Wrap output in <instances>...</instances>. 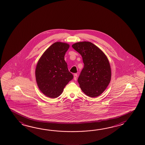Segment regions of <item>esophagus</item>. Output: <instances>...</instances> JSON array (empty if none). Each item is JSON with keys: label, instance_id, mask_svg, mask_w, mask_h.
I'll list each match as a JSON object with an SVG mask.
<instances>
[{"label": "esophagus", "instance_id": "34e87169", "mask_svg": "<svg viewBox=\"0 0 145 145\" xmlns=\"http://www.w3.org/2000/svg\"><path fill=\"white\" fill-rule=\"evenodd\" d=\"M77 76H78V75H77V74H74V80H75V81H76V80H77Z\"/></svg>", "mask_w": 145, "mask_h": 145}]
</instances>
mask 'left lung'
<instances>
[{
    "instance_id": "1",
    "label": "left lung",
    "mask_w": 145,
    "mask_h": 145,
    "mask_svg": "<svg viewBox=\"0 0 145 145\" xmlns=\"http://www.w3.org/2000/svg\"><path fill=\"white\" fill-rule=\"evenodd\" d=\"M72 47L82 56L84 63L78 79L80 88L91 97L100 95L111 80V68L107 56L90 42H79Z\"/></svg>"
}]
</instances>
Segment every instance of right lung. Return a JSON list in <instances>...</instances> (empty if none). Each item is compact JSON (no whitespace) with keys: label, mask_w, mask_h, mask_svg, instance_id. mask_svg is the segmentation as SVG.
<instances>
[{"label":"right lung","mask_w":145,"mask_h":145,"mask_svg":"<svg viewBox=\"0 0 145 145\" xmlns=\"http://www.w3.org/2000/svg\"><path fill=\"white\" fill-rule=\"evenodd\" d=\"M69 48L67 43L55 42L43 53L37 63L35 71L37 85L41 92L50 98L59 97L73 78L64 59Z\"/></svg>","instance_id":"1"}]
</instances>
